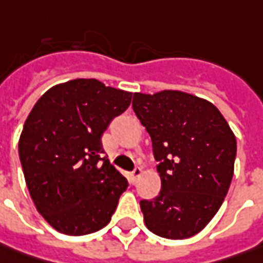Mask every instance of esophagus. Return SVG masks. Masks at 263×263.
Returning a JSON list of instances; mask_svg holds the SVG:
<instances>
[{
  "instance_id": "1",
  "label": "esophagus",
  "mask_w": 263,
  "mask_h": 263,
  "mask_svg": "<svg viewBox=\"0 0 263 263\" xmlns=\"http://www.w3.org/2000/svg\"><path fill=\"white\" fill-rule=\"evenodd\" d=\"M141 173H142V168L141 167L134 168V172L131 173V176H129V179H131V183H137V180H138V177L141 176Z\"/></svg>"
}]
</instances>
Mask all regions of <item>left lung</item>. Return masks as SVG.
<instances>
[{
	"label": "left lung",
	"mask_w": 263,
	"mask_h": 263,
	"mask_svg": "<svg viewBox=\"0 0 263 263\" xmlns=\"http://www.w3.org/2000/svg\"><path fill=\"white\" fill-rule=\"evenodd\" d=\"M132 109L153 142L160 194L140 202L149 231L172 240L204 229L229 192L236 137L208 100L177 90L134 93Z\"/></svg>",
	"instance_id": "1"
}]
</instances>
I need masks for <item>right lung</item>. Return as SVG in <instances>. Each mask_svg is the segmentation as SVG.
I'll return each mask as SVG.
<instances>
[{"label": "right lung", "instance_id": "add662e5", "mask_svg": "<svg viewBox=\"0 0 263 263\" xmlns=\"http://www.w3.org/2000/svg\"><path fill=\"white\" fill-rule=\"evenodd\" d=\"M132 93L77 78L49 88L33 106L18 141L26 185L59 233L83 236L110 221L128 180L104 156L102 135Z\"/></svg>", "mask_w": 263, "mask_h": 263}]
</instances>
